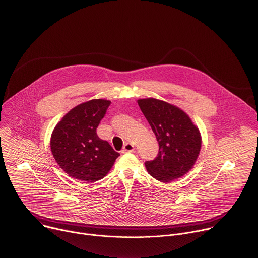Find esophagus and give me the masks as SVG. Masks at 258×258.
<instances>
[{
	"mask_svg": "<svg viewBox=\"0 0 258 258\" xmlns=\"http://www.w3.org/2000/svg\"><path fill=\"white\" fill-rule=\"evenodd\" d=\"M134 150H135V146L132 143H126L123 146L121 153H131V152H134Z\"/></svg>",
	"mask_w": 258,
	"mask_h": 258,
	"instance_id": "obj_1",
	"label": "esophagus"
}]
</instances>
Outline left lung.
Here are the masks:
<instances>
[{"label":"left lung","instance_id":"8db88e82","mask_svg":"<svg viewBox=\"0 0 258 258\" xmlns=\"http://www.w3.org/2000/svg\"><path fill=\"white\" fill-rule=\"evenodd\" d=\"M139 106L159 143V153L145 166L151 176L171 182L195 165L202 147L199 128L178 107L154 98L140 99Z\"/></svg>","mask_w":258,"mask_h":258}]
</instances>
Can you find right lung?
I'll use <instances>...</instances> for the list:
<instances>
[{"label":"right lung","mask_w":258,"mask_h":258,"mask_svg":"<svg viewBox=\"0 0 258 258\" xmlns=\"http://www.w3.org/2000/svg\"><path fill=\"white\" fill-rule=\"evenodd\" d=\"M110 101L93 99L70 110L54 127L50 149L59 167L71 177L85 182L102 179L119 153L96 133Z\"/></svg>","instance_id":"right-lung-1"}]
</instances>
